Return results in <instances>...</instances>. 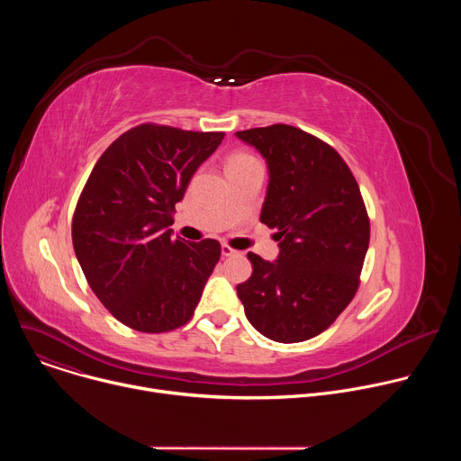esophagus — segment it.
<instances>
[{"mask_svg":"<svg viewBox=\"0 0 461 461\" xmlns=\"http://www.w3.org/2000/svg\"><path fill=\"white\" fill-rule=\"evenodd\" d=\"M235 253H237V249L230 248L228 244H224V246H222V257H233Z\"/></svg>","mask_w":461,"mask_h":461,"instance_id":"esophagus-1","label":"esophagus"}]
</instances>
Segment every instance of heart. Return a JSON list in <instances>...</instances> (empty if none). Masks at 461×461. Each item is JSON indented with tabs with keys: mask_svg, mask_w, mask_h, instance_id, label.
Masks as SVG:
<instances>
[{
	"mask_svg": "<svg viewBox=\"0 0 461 461\" xmlns=\"http://www.w3.org/2000/svg\"><path fill=\"white\" fill-rule=\"evenodd\" d=\"M255 162V158L248 153H233L230 158H228V169L231 167H240V166H246V164H251Z\"/></svg>",
	"mask_w": 461,
	"mask_h": 461,
	"instance_id": "b5f03b06",
	"label": "heart"
}]
</instances>
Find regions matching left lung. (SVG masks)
Listing matches in <instances>:
<instances>
[{"label":"left lung","mask_w":461,"mask_h":461,"mask_svg":"<svg viewBox=\"0 0 461 461\" xmlns=\"http://www.w3.org/2000/svg\"><path fill=\"white\" fill-rule=\"evenodd\" d=\"M268 164L260 222L277 230L276 262L248 253L253 274L237 286L262 336L299 343L324 332L350 304L370 242L359 185L341 155L286 123L235 133Z\"/></svg>","instance_id":"1"}]
</instances>
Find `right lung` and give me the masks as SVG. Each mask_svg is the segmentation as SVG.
Masks as SVG:
<instances>
[{"label":"right lung","instance_id":"right-lung-1","mask_svg":"<svg viewBox=\"0 0 461 461\" xmlns=\"http://www.w3.org/2000/svg\"><path fill=\"white\" fill-rule=\"evenodd\" d=\"M224 133L140 123L95 164L73 215V246L100 303L146 334L185 324L221 258L215 239L171 237L175 204Z\"/></svg>","mask_w":461,"mask_h":461}]
</instances>
